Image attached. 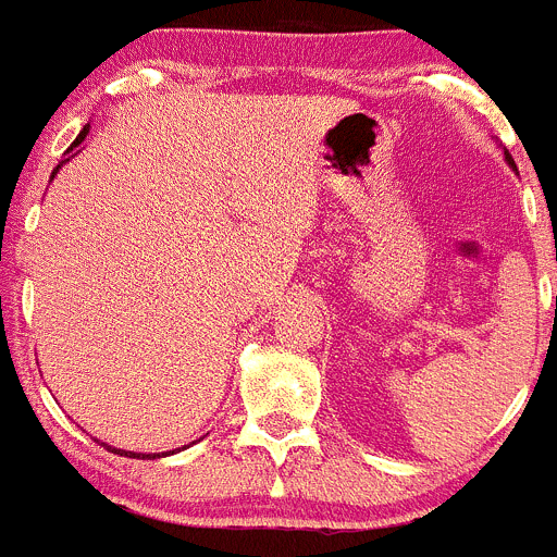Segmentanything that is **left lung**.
Instances as JSON below:
<instances>
[{
	"mask_svg": "<svg viewBox=\"0 0 557 557\" xmlns=\"http://www.w3.org/2000/svg\"><path fill=\"white\" fill-rule=\"evenodd\" d=\"M506 161H508V168H517V164H513V159H511V153H508V150H506Z\"/></svg>",
	"mask_w": 557,
	"mask_h": 557,
	"instance_id": "1",
	"label": "left lung"
}]
</instances>
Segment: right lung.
Returning a JSON list of instances; mask_svg holds the SVG:
<instances>
[{
  "instance_id": "add662e5",
  "label": "right lung",
  "mask_w": 557,
  "mask_h": 557,
  "mask_svg": "<svg viewBox=\"0 0 557 557\" xmlns=\"http://www.w3.org/2000/svg\"><path fill=\"white\" fill-rule=\"evenodd\" d=\"M87 134H90V123H87V126L82 128V132H79V137H76L74 143H71V148L65 150V159H62L60 164H57V168H54V173H51V178H54V175L60 173V168H62V164H65V161H71V159H74L76 153H79V150H82L79 145L85 143V137H87ZM101 445H103V448H107V450H112V454L128 456V459H164V456H173V454H175V450H168V454H134V450H121V448H112V445H107V443H101ZM184 448H186V445H184ZM178 450H181V448H178Z\"/></svg>"
}]
</instances>
